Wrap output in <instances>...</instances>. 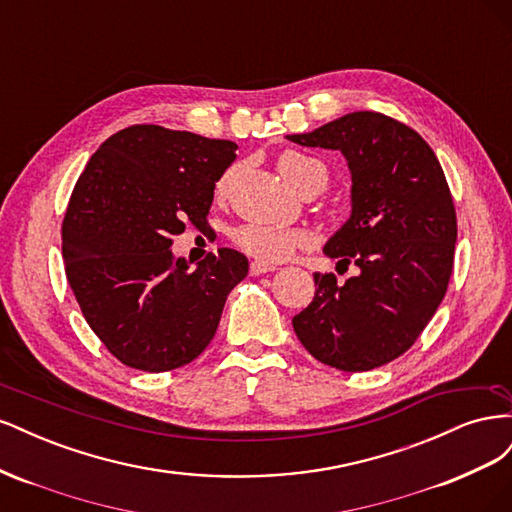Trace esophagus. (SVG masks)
Wrapping results in <instances>:
<instances>
[{
  "label": "esophagus",
  "instance_id": "1",
  "mask_svg": "<svg viewBox=\"0 0 512 512\" xmlns=\"http://www.w3.org/2000/svg\"><path fill=\"white\" fill-rule=\"evenodd\" d=\"M269 271H275L273 265H267V262H260V260H254L250 265V275H262V273H269Z\"/></svg>",
  "mask_w": 512,
  "mask_h": 512
}]
</instances>
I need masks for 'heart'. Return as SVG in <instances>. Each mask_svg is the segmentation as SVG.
I'll use <instances>...</instances> for the list:
<instances>
[{"label":"heart","instance_id":"heart-1","mask_svg":"<svg viewBox=\"0 0 512 512\" xmlns=\"http://www.w3.org/2000/svg\"><path fill=\"white\" fill-rule=\"evenodd\" d=\"M277 168L284 175V179L294 185L299 192L314 188L318 194L327 188L329 183V168L320 160L305 156L299 151H284ZM230 170L224 173L218 181L215 192L224 194L230 181ZM232 241L245 254H250L262 262H282L290 258L299 247L305 243V235L301 230L286 228V226H273V224H260V222H247L232 230Z\"/></svg>","mask_w":512,"mask_h":512}]
</instances>
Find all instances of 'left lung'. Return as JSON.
<instances>
[{"mask_svg": "<svg viewBox=\"0 0 512 512\" xmlns=\"http://www.w3.org/2000/svg\"><path fill=\"white\" fill-rule=\"evenodd\" d=\"M288 138L348 160L352 213L324 254L359 269L344 284L335 273H314V301L292 318L294 333L335 369L391 363L423 333L453 273L457 215L444 170L421 134L374 111Z\"/></svg>", "mask_w": 512, "mask_h": 512, "instance_id": "8db88e82", "label": "left lung"}]
</instances>
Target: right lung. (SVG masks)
I'll list each match as a JSON object with an SVG mask.
<instances>
[{
	"label": "right lung",
	"instance_id": "add662e5",
	"mask_svg": "<svg viewBox=\"0 0 512 512\" xmlns=\"http://www.w3.org/2000/svg\"><path fill=\"white\" fill-rule=\"evenodd\" d=\"M237 145L141 123L98 147L61 224L68 284L87 324L123 365L170 371L213 339L228 292L247 275L230 247L190 262L170 252L185 224L207 226L215 181Z\"/></svg>",
	"mask_w": 512,
	"mask_h": 512
}]
</instances>
